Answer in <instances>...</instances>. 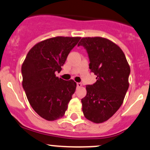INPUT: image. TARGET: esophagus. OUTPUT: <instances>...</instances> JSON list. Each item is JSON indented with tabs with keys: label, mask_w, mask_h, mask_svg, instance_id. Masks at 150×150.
<instances>
[{
	"label": "esophagus",
	"mask_w": 150,
	"mask_h": 150,
	"mask_svg": "<svg viewBox=\"0 0 150 150\" xmlns=\"http://www.w3.org/2000/svg\"><path fill=\"white\" fill-rule=\"evenodd\" d=\"M81 86H82V83H79V82L76 83V86H77V87H81Z\"/></svg>",
	"instance_id": "34e87169"
}]
</instances>
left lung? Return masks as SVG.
Returning a JSON list of instances; mask_svg holds the SVG:
<instances>
[{"label": "left lung", "instance_id": "8db88e82", "mask_svg": "<svg viewBox=\"0 0 150 150\" xmlns=\"http://www.w3.org/2000/svg\"><path fill=\"white\" fill-rule=\"evenodd\" d=\"M78 46L86 49L89 69L96 76L94 83L86 86L82 111L87 120L101 123L112 117L123 103L129 88V66L122 49L107 38H83Z\"/></svg>", "mask_w": 150, "mask_h": 150}]
</instances>
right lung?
I'll use <instances>...</instances> for the list:
<instances>
[{
	"label": "right lung",
	"mask_w": 150,
	"mask_h": 150,
	"mask_svg": "<svg viewBox=\"0 0 150 150\" xmlns=\"http://www.w3.org/2000/svg\"><path fill=\"white\" fill-rule=\"evenodd\" d=\"M80 37L58 36L37 43L21 67L23 88L33 110L48 121L62 117L76 83L56 77Z\"/></svg>",
	"instance_id": "obj_1"
}]
</instances>
